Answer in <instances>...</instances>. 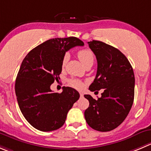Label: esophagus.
<instances>
[{
	"instance_id": "esophagus-1",
	"label": "esophagus",
	"mask_w": 151,
	"mask_h": 151,
	"mask_svg": "<svg viewBox=\"0 0 151 151\" xmlns=\"http://www.w3.org/2000/svg\"><path fill=\"white\" fill-rule=\"evenodd\" d=\"M80 97H81V98H83V97H84V94H83L82 93H80Z\"/></svg>"
}]
</instances>
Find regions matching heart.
<instances>
[{
	"mask_svg": "<svg viewBox=\"0 0 151 151\" xmlns=\"http://www.w3.org/2000/svg\"><path fill=\"white\" fill-rule=\"evenodd\" d=\"M78 57L84 66L87 65V64H90V63H93V61H94V54L89 49H83V50H79L78 52ZM68 58L69 55L67 53H66L62 59L63 67L67 64ZM70 84H71V86L76 89H81L83 87L82 82L80 81L79 80L75 79V78H72L70 80Z\"/></svg>",
	"mask_w": 151,
	"mask_h": 151,
	"instance_id": "b5f03b06",
	"label": "heart"
}]
</instances>
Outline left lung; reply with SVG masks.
Returning a JSON list of instances; mask_svg holds the SVG:
<instances>
[{
    "mask_svg": "<svg viewBox=\"0 0 151 151\" xmlns=\"http://www.w3.org/2000/svg\"><path fill=\"white\" fill-rule=\"evenodd\" d=\"M87 43L98 63L96 78L89 90H104L97 100L90 95H84L90 103L84 117L94 130L110 131L124 122L133 105L135 87L133 67L118 49L99 41Z\"/></svg>",
    "mask_w": 151,
    "mask_h": 151,
    "instance_id": "obj_1",
    "label": "left lung"
}]
</instances>
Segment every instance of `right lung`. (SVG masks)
I'll return each instance as SVG.
<instances>
[{"instance_id": "add662e5", "label": "right lung", "mask_w": 151, "mask_h": 151, "mask_svg": "<svg viewBox=\"0 0 151 151\" xmlns=\"http://www.w3.org/2000/svg\"><path fill=\"white\" fill-rule=\"evenodd\" d=\"M84 42L76 37L52 38L31 50L21 63L15 80L20 110L32 127L44 132L62 127L67 113L79 99L78 92L63 87L53 93L50 85L60 79L66 52Z\"/></svg>"}]
</instances>
